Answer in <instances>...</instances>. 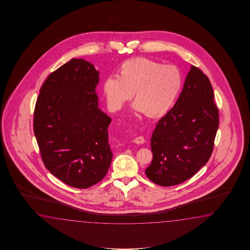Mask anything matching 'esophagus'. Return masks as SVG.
Here are the masks:
<instances>
[{
	"label": "esophagus",
	"mask_w": 250,
	"mask_h": 250,
	"mask_svg": "<svg viewBox=\"0 0 250 250\" xmlns=\"http://www.w3.org/2000/svg\"><path fill=\"white\" fill-rule=\"evenodd\" d=\"M133 141H134V143L136 144H143L145 142V138L143 136H138L134 138Z\"/></svg>",
	"instance_id": "1"
}]
</instances>
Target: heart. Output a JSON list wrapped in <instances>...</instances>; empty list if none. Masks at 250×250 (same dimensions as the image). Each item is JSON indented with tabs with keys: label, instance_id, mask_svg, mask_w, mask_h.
Returning <instances> with one entry per match:
<instances>
[{
	"label": "heart",
	"instance_id": "b5f03b06",
	"mask_svg": "<svg viewBox=\"0 0 250 250\" xmlns=\"http://www.w3.org/2000/svg\"><path fill=\"white\" fill-rule=\"evenodd\" d=\"M119 76L109 75L103 82L107 103L113 110H121L134 96L133 108L148 117H157L170 110L182 85L180 70L145 57L124 61Z\"/></svg>",
	"mask_w": 250,
	"mask_h": 250
}]
</instances>
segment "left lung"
<instances>
[{"label": "left lung", "mask_w": 250, "mask_h": 250, "mask_svg": "<svg viewBox=\"0 0 250 250\" xmlns=\"http://www.w3.org/2000/svg\"><path fill=\"white\" fill-rule=\"evenodd\" d=\"M208 76L191 66L174 106L156 123L152 138L153 161L146 169L160 186L181 184L210 159L219 126V111Z\"/></svg>", "instance_id": "obj_1"}]
</instances>
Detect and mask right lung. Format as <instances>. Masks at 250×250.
I'll list each match as a JSON object with an SVG mask.
<instances>
[{
  "instance_id": "obj_1",
  "label": "right lung",
  "mask_w": 250,
  "mask_h": 250,
  "mask_svg": "<svg viewBox=\"0 0 250 250\" xmlns=\"http://www.w3.org/2000/svg\"><path fill=\"white\" fill-rule=\"evenodd\" d=\"M99 71L72 59L49 75L34 112V133L43 165L65 184L87 188L106 175L112 153V119L98 108Z\"/></svg>"
}]
</instances>
